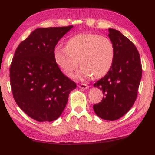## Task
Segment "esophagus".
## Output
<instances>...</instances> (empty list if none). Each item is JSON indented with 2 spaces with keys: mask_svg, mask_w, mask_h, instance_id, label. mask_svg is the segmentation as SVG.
<instances>
[{
  "mask_svg": "<svg viewBox=\"0 0 155 155\" xmlns=\"http://www.w3.org/2000/svg\"><path fill=\"white\" fill-rule=\"evenodd\" d=\"M78 87L82 89V90H87L89 88V85H87V84H81V85H78Z\"/></svg>",
  "mask_w": 155,
  "mask_h": 155,
  "instance_id": "obj_1",
  "label": "esophagus"
}]
</instances>
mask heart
Segmentation results:
<instances>
[{
	"label": "heart",
	"mask_w": 155,
	"mask_h": 155,
	"mask_svg": "<svg viewBox=\"0 0 155 155\" xmlns=\"http://www.w3.org/2000/svg\"><path fill=\"white\" fill-rule=\"evenodd\" d=\"M54 60L65 75L70 76L78 65L82 67L78 78H98L111 69L115 49L109 38L94 33H80L67 41L66 46H57L53 52Z\"/></svg>",
	"instance_id": "heart-1"
}]
</instances>
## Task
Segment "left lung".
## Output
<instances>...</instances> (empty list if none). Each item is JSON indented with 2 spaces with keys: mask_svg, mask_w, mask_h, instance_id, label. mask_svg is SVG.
I'll return each mask as SVG.
<instances>
[{
  "mask_svg": "<svg viewBox=\"0 0 155 155\" xmlns=\"http://www.w3.org/2000/svg\"><path fill=\"white\" fill-rule=\"evenodd\" d=\"M108 31L114 46V61L108 73L94 83V87L103 91L104 96L93 108L99 117L114 121L127 114L134 104L142 69L140 54L134 44L119 31Z\"/></svg>",
  "mask_w": 155,
  "mask_h": 155,
  "instance_id": "left-lung-1",
  "label": "left lung"
}]
</instances>
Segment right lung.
<instances>
[{
	"mask_svg": "<svg viewBox=\"0 0 155 155\" xmlns=\"http://www.w3.org/2000/svg\"><path fill=\"white\" fill-rule=\"evenodd\" d=\"M73 26L38 28L22 41L10 67V83L15 103L38 122H52L61 115L77 85L63 74L53 52Z\"/></svg>",
	"mask_w": 155,
	"mask_h": 155,
	"instance_id": "add662e5",
	"label": "right lung"
}]
</instances>
